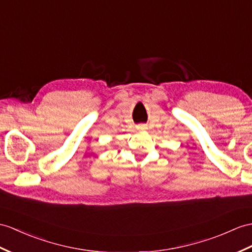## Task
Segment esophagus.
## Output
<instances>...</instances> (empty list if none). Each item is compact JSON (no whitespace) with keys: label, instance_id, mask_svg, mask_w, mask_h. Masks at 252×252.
Segmentation results:
<instances>
[{"label":"esophagus","instance_id":"1","mask_svg":"<svg viewBox=\"0 0 252 252\" xmlns=\"http://www.w3.org/2000/svg\"><path fill=\"white\" fill-rule=\"evenodd\" d=\"M138 129H139V130H145V129H147V127H146V125H144V124H141V125L138 126Z\"/></svg>","mask_w":252,"mask_h":252}]
</instances>
